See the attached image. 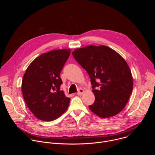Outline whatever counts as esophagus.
<instances>
[{"instance_id":"34e87169","label":"esophagus","mask_w":155,"mask_h":155,"mask_svg":"<svg viewBox=\"0 0 155 155\" xmlns=\"http://www.w3.org/2000/svg\"><path fill=\"white\" fill-rule=\"evenodd\" d=\"M84 93V90H83L82 88H80V89L78 90V91L77 93V94L78 95H82Z\"/></svg>"}]
</instances>
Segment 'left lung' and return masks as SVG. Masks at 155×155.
I'll use <instances>...</instances> for the list:
<instances>
[{"label":"left lung","instance_id":"1","mask_svg":"<svg viewBox=\"0 0 155 155\" xmlns=\"http://www.w3.org/2000/svg\"><path fill=\"white\" fill-rule=\"evenodd\" d=\"M72 54L91 79L95 101L89 106L90 110L101 118L119 114L127 103L133 87L126 61L104 45L77 48Z\"/></svg>","mask_w":155,"mask_h":155}]
</instances>
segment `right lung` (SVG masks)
<instances>
[{
    "instance_id": "add662e5",
    "label": "right lung",
    "mask_w": 155,
    "mask_h": 155,
    "mask_svg": "<svg viewBox=\"0 0 155 155\" xmlns=\"http://www.w3.org/2000/svg\"><path fill=\"white\" fill-rule=\"evenodd\" d=\"M71 49L43 53L28 66L22 81L25 101L33 115L42 121H53L68 109L71 99L61 90V72Z\"/></svg>"
}]
</instances>
